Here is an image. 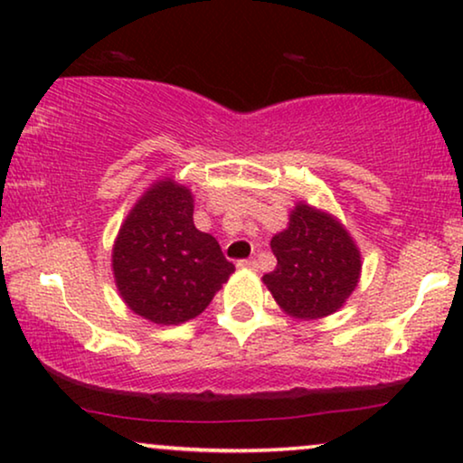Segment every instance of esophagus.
<instances>
[{
  "instance_id": "34e87169",
  "label": "esophagus",
  "mask_w": 463,
  "mask_h": 463,
  "mask_svg": "<svg viewBox=\"0 0 463 463\" xmlns=\"http://www.w3.org/2000/svg\"><path fill=\"white\" fill-rule=\"evenodd\" d=\"M238 268L240 269H257V261L255 259H242V261H238Z\"/></svg>"
}]
</instances>
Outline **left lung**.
<instances>
[{"instance_id":"obj_1","label":"left lung","mask_w":463,"mask_h":463,"mask_svg":"<svg viewBox=\"0 0 463 463\" xmlns=\"http://www.w3.org/2000/svg\"><path fill=\"white\" fill-rule=\"evenodd\" d=\"M269 246L278 265L261 280L282 312L297 320L339 312L358 287V244L335 214L307 202H297L287 230L278 232Z\"/></svg>"}]
</instances>
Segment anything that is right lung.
<instances>
[{"label":"right lung","mask_w":463,"mask_h":463,"mask_svg":"<svg viewBox=\"0 0 463 463\" xmlns=\"http://www.w3.org/2000/svg\"><path fill=\"white\" fill-rule=\"evenodd\" d=\"M111 269L122 301L154 325H183L208 307L236 271L211 233L194 225L192 189L151 183L119 225Z\"/></svg>","instance_id":"obj_1"}]
</instances>
